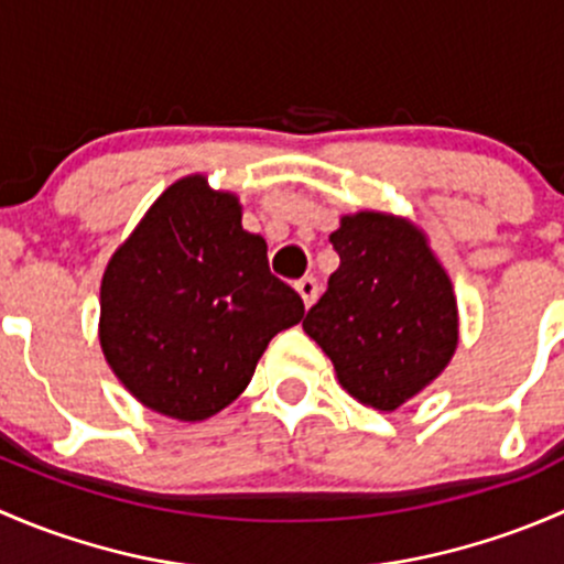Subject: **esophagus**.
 <instances>
[{
	"label": "esophagus",
	"mask_w": 564,
	"mask_h": 564,
	"mask_svg": "<svg viewBox=\"0 0 564 564\" xmlns=\"http://www.w3.org/2000/svg\"><path fill=\"white\" fill-rule=\"evenodd\" d=\"M297 292H300V297H303L305 308H311V305H314L316 297H318V281L314 275L303 278V281H297Z\"/></svg>",
	"instance_id": "34e87169"
}]
</instances>
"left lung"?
Listing matches in <instances>:
<instances>
[{
    "label": "left lung",
    "instance_id": "left-lung-1",
    "mask_svg": "<svg viewBox=\"0 0 564 564\" xmlns=\"http://www.w3.org/2000/svg\"><path fill=\"white\" fill-rule=\"evenodd\" d=\"M340 264L303 329L362 406L395 412L429 388L458 346V303L429 237L377 209L344 215L329 235Z\"/></svg>",
    "mask_w": 564,
    "mask_h": 564
}]
</instances>
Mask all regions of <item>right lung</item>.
I'll return each mask as SVG.
<instances>
[{
  "mask_svg": "<svg viewBox=\"0 0 564 564\" xmlns=\"http://www.w3.org/2000/svg\"><path fill=\"white\" fill-rule=\"evenodd\" d=\"M305 305L242 229L237 193L191 174L169 185L108 259L100 349L124 390L158 414L198 423L248 388L256 362Z\"/></svg>",
  "mask_w": 564,
  "mask_h": 564,
  "instance_id": "1",
  "label": "right lung"
}]
</instances>
